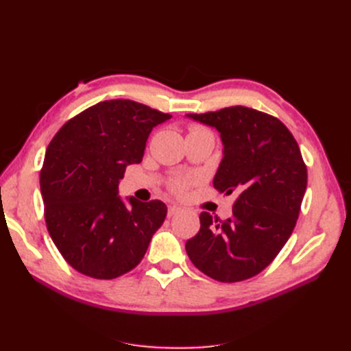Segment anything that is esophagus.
<instances>
[{
	"label": "esophagus",
	"mask_w": 351,
	"mask_h": 351,
	"mask_svg": "<svg viewBox=\"0 0 351 351\" xmlns=\"http://www.w3.org/2000/svg\"><path fill=\"white\" fill-rule=\"evenodd\" d=\"M183 209L180 208V206H177V205H171V206H168V217H173V215H176V214H178V212H182Z\"/></svg>",
	"instance_id": "1"
}]
</instances>
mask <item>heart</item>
<instances>
[{
  "instance_id": "1",
  "label": "heart",
  "mask_w": 351,
  "mask_h": 351,
  "mask_svg": "<svg viewBox=\"0 0 351 351\" xmlns=\"http://www.w3.org/2000/svg\"><path fill=\"white\" fill-rule=\"evenodd\" d=\"M193 130H200V129H193ZM197 180V177H195V176H187V177H178V178H176V180H173V183H171V189L174 190V192H177V193H183L184 190L192 184V183H195Z\"/></svg>"
}]
</instances>
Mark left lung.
<instances>
[{
  "label": "left lung",
  "instance_id": "left-lung-1",
  "mask_svg": "<svg viewBox=\"0 0 351 351\" xmlns=\"http://www.w3.org/2000/svg\"><path fill=\"white\" fill-rule=\"evenodd\" d=\"M187 117L218 130L224 149L214 187L239 196L226 221L202 212L200 230L186 241V252L217 281L252 278L275 259L299 218L307 186L299 145L278 119L253 108Z\"/></svg>",
  "mask_w": 351,
  "mask_h": 351
}]
</instances>
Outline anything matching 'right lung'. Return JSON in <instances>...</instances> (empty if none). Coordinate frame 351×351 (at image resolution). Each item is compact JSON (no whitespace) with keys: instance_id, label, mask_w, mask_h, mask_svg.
Segmentation results:
<instances>
[{"instance_id":"add662e5","label":"right lung","mask_w":351,"mask_h":351,"mask_svg":"<svg viewBox=\"0 0 351 351\" xmlns=\"http://www.w3.org/2000/svg\"><path fill=\"white\" fill-rule=\"evenodd\" d=\"M169 119L134 101H104L67 121L47 147L40 169L47 228L80 274L112 280L132 271L162 226L164 202H124L119 183L127 165L142 161L154 127Z\"/></svg>"}]
</instances>
